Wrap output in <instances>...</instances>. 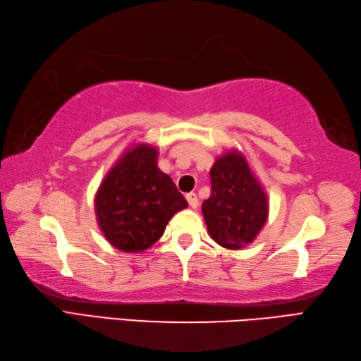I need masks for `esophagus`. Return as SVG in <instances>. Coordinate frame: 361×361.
I'll use <instances>...</instances> for the list:
<instances>
[{"mask_svg": "<svg viewBox=\"0 0 361 361\" xmlns=\"http://www.w3.org/2000/svg\"><path fill=\"white\" fill-rule=\"evenodd\" d=\"M187 201H188L191 209H196L197 204H200V201H197L196 193H188V195H187Z\"/></svg>", "mask_w": 361, "mask_h": 361, "instance_id": "34e87169", "label": "esophagus"}]
</instances>
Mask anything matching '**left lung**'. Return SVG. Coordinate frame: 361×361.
I'll return each instance as SVG.
<instances>
[{
	"label": "left lung",
	"instance_id": "1",
	"mask_svg": "<svg viewBox=\"0 0 361 361\" xmlns=\"http://www.w3.org/2000/svg\"><path fill=\"white\" fill-rule=\"evenodd\" d=\"M210 180V197L202 202L210 237L227 249L252 243L267 223L269 205L246 157L237 149L218 157Z\"/></svg>",
	"mask_w": 361,
	"mask_h": 361
}]
</instances>
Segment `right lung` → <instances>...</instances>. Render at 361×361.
Returning a JSON list of instances; mask_svg holds the SVG:
<instances>
[{"instance_id":"right-lung-1","label":"right lung","mask_w":361,"mask_h":361,"mask_svg":"<svg viewBox=\"0 0 361 361\" xmlns=\"http://www.w3.org/2000/svg\"><path fill=\"white\" fill-rule=\"evenodd\" d=\"M159 151L135 145L110 168L94 196L97 221L106 240L123 252H143L165 232L187 201L157 166Z\"/></svg>"}]
</instances>
